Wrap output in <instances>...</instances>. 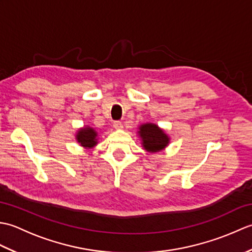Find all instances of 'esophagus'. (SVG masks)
Returning <instances> with one entry per match:
<instances>
[{
	"mask_svg": "<svg viewBox=\"0 0 252 252\" xmlns=\"http://www.w3.org/2000/svg\"><path fill=\"white\" fill-rule=\"evenodd\" d=\"M114 127H115V129H117V130L122 129V127H123L122 122L121 121H115L114 122Z\"/></svg>",
	"mask_w": 252,
	"mask_h": 252,
	"instance_id": "obj_1",
	"label": "esophagus"
}]
</instances>
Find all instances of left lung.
I'll use <instances>...</instances> for the list:
<instances>
[{
    "mask_svg": "<svg viewBox=\"0 0 252 252\" xmlns=\"http://www.w3.org/2000/svg\"><path fill=\"white\" fill-rule=\"evenodd\" d=\"M142 146L149 153H158L168 146L170 137L155 123H145L138 127Z\"/></svg>",
    "mask_w": 252,
    "mask_h": 252,
    "instance_id": "1",
    "label": "left lung"
}]
</instances>
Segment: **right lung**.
Instances as JSON below:
<instances>
[{
  "label": "right lung",
  "instance_id": "right-lung-1",
  "mask_svg": "<svg viewBox=\"0 0 252 252\" xmlns=\"http://www.w3.org/2000/svg\"><path fill=\"white\" fill-rule=\"evenodd\" d=\"M77 142L84 148H92L97 144V132L89 126L78 130L76 134Z\"/></svg>",
  "mask_w": 252,
  "mask_h": 252
}]
</instances>
